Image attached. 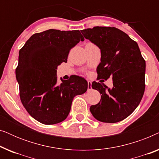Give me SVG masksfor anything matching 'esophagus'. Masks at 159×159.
<instances>
[{
  "label": "esophagus",
  "instance_id": "34e87169",
  "mask_svg": "<svg viewBox=\"0 0 159 159\" xmlns=\"http://www.w3.org/2000/svg\"><path fill=\"white\" fill-rule=\"evenodd\" d=\"M88 90H92V82L90 81H88Z\"/></svg>",
  "mask_w": 159,
  "mask_h": 159
}]
</instances>
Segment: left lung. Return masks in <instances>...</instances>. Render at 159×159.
Listing matches in <instances>:
<instances>
[{"label": "left lung", "mask_w": 159, "mask_h": 159, "mask_svg": "<svg viewBox=\"0 0 159 159\" xmlns=\"http://www.w3.org/2000/svg\"><path fill=\"white\" fill-rule=\"evenodd\" d=\"M81 32L101 49L98 77L106 80L112 76L113 79L112 88L92 83L101 98L98 103L90 106L91 114L102 122L122 121L138 107L145 91V61L138 43L116 27H95Z\"/></svg>", "instance_id": "8db88e82"}]
</instances>
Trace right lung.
Returning <instances> with one entry per match:
<instances>
[{
  "mask_svg": "<svg viewBox=\"0 0 159 159\" xmlns=\"http://www.w3.org/2000/svg\"><path fill=\"white\" fill-rule=\"evenodd\" d=\"M84 38L79 30H48L30 37L19 53L16 77L24 107L44 125L61 122L68 116L76 95L88 90L79 76L57 82V67L67 62L69 51Z\"/></svg>",
  "mask_w": 159,
  "mask_h": 159,
  "instance_id": "add662e5",
  "label": "right lung"
}]
</instances>
